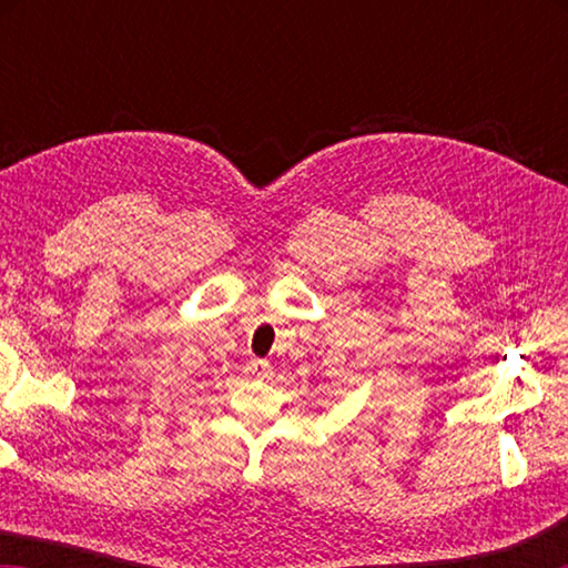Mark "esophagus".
<instances>
[{
  "mask_svg": "<svg viewBox=\"0 0 568 568\" xmlns=\"http://www.w3.org/2000/svg\"><path fill=\"white\" fill-rule=\"evenodd\" d=\"M247 373L253 378H271V373H273V368H271V363L267 361H261V358H253L247 363Z\"/></svg>",
  "mask_w": 568,
  "mask_h": 568,
  "instance_id": "esophagus-1",
  "label": "esophagus"
}]
</instances>
